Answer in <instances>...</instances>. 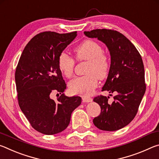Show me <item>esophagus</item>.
Returning <instances> with one entry per match:
<instances>
[{"label": "esophagus", "mask_w": 159, "mask_h": 159, "mask_svg": "<svg viewBox=\"0 0 159 159\" xmlns=\"http://www.w3.org/2000/svg\"><path fill=\"white\" fill-rule=\"evenodd\" d=\"M82 99H83V102H88H88H90L93 101L92 98H90V97H86V96L83 97Z\"/></svg>", "instance_id": "obj_1"}]
</instances>
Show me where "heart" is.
Masks as SVG:
<instances>
[{
  "mask_svg": "<svg viewBox=\"0 0 159 159\" xmlns=\"http://www.w3.org/2000/svg\"><path fill=\"white\" fill-rule=\"evenodd\" d=\"M75 57L78 61H87L85 75L76 77L69 83L70 92L74 95H89L98 85V80L105 78L109 73L110 62L103 52L100 45L93 40H85L74 49ZM59 69L66 78L73 76L75 60L65 52L58 57Z\"/></svg>",
  "mask_w": 159,
  "mask_h": 159,
  "instance_id": "b5f03b06",
  "label": "heart"
}]
</instances>
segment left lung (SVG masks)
Returning <instances> with one entry per match:
<instances>
[{
  "label": "left lung",
  "mask_w": 159,
  "mask_h": 159,
  "mask_svg": "<svg viewBox=\"0 0 159 159\" xmlns=\"http://www.w3.org/2000/svg\"><path fill=\"white\" fill-rule=\"evenodd\" d=\"M89 38H97L108 48L111 65L102 91L115 93L112 103L109 97L99 95L93 101L101 112L93 123L102 130L115 131L128 125L135 116L146 90L142 59L134 45L124 35L111 29L85 31Z\"/></svg>",
  "instance_id": "8db88e82"
}]
</instances>
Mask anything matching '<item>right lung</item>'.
<instances>
[{
    "label": "right lung",
    "mask_w": 159,
    "mask_h": 159,
    "mask_svg": "<svg viewBox=\"0 0 159 159\" xmlns=\"http://www.w3.org/2000/svg\"><path fill=\"white\" fill-rule=\"evenodd\" d=\"M77 32L45 31L35 36L24 49L15 71L18 103L35 130L55 134L67 128L74 110L81 104L79 96L67 97L57 60L74 41ZM53 92L61 95L55 101Z\"/></svg>",
    "instance_id": "add662e5"
}]
</instances>
